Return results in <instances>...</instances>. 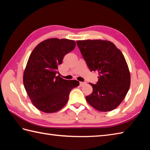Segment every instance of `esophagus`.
<instances>
[{"label": "esophagus", "instance_id": "obj_1", "mask_svg": "<svg viewBox=\"0 0 150 150\" xmlns=\"http://www.w3.org/2000/svg\"><path fill=\"white\" fill-rule=\"evenodd\" d=\"M84 84H86L85 82H80V86H84Z\"/></svg>", "mask_w": 150, "mask_h": 150}]
</instances>
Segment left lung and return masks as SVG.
<instances>
[{
	"label": "left lung",
	"mask_w": 150,
	"mask_h": 150,
	"mask_svg": "<svg viewBox=\"0 0 150 150\" xmlns=\"http://www.w3.org/2000/svg\"><path fill=\"white\" fill-rule=\"evenodd\" d=\"M77 44L90 71L98 72L96 84L88 103L99 111H110L122 103L130 86V72L122 53L108 40H77Z\"/></svg>",
	"instance_id": "8db88e82"
}]
</instances>
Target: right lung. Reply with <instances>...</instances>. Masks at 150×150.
Masks as SVG:
<instances>
[{
    "label": "right lung",
    "mask_w": 150,
    "mask_h": 150,
    "mask_svg": "<svg viewBox=\"0 0 150 150\" xmlns=\"http://www.w3.org/2000/svg\"><path fill=\"white\" fill-rule=\"evenodd\" d=\"M75 42L66 39H48L35 47L28 59L23 83L28 97L36 108L52 113L68 103L69 94L79 82L60 77L58 66L67 53L73 50Z\"/></svg>",
    "instance_id": "right-lung-1"
}]
</instances>
